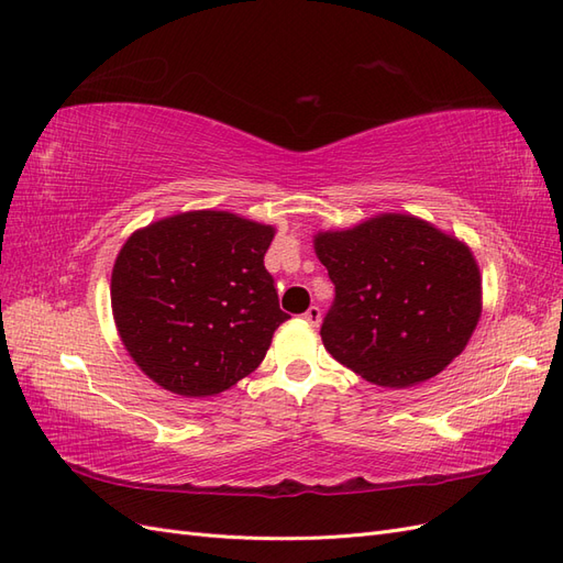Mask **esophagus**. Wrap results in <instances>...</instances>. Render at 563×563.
Segmentation results:
<instances>
[{
	"instance_id": "obj_1",
	"label": "esophagus",
	"mask_w": 563,
	"mask_h": 563,
	"mask_svg": "<svg viewBox=\"0 0 563 563\" xmlns=\"http://www.w3.org/2000/svg\"><path fill=\"white\" fill-rule=\"evenodd\" d=\"M302 319L310 323V327H319V321H321V310L317 308V305H312V308L302 314Z\"/></svg>"
}]
</instances>
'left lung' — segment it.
<instances>
[{"mask_svg":"<svg viewBox=\"0 0 563 563\" xmlns=\"http://www.w3.org/2000/svg\"><path fill=\"white\" fill-rule=\"evenodd\" d=\"M314 253L335 284L321 340L335 362L380 387L434 378L482 319V272L455 234L411 213L317 230Z\"/></svg>","mask_w":563,"mask_h":563,"instance_id":"obj_1","label":"left lung"}]
</instances>
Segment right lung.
Returning <instances> with one entry per match:
<instances>
[{
  "mask_svg": "<svg viewBox=\"0 0 563 563\" xmlns=\"http://www.w3.org/2000/svg\"><path fill=\"white\" fill-rule=\"evenodd\" d=\"M277 228L232 211H183L131 232L110 302L122 345L150 380L213 397L261 366L279 310L265 253Z\"/></svg>",
  "mask_w": 563,
  "mask_h": 563,
  "instance_id": "right-lung-1",
  "label": "right lung"
}]
</instances>
